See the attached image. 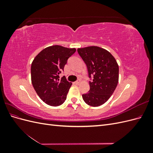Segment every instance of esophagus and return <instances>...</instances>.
Returning <instances> with one entry per match:
<instances>
[{"mask_svg":"<svg viewBox=\"0 0 153 153\" xmlns=\"http://www.w3.org/2000/svg\"><path fill=\"white\" fill-rule=\"evenodd\" d=\"M80 83V79H78L76 82H75V84L76 85H78Z\"/></svg>","mask_w":153,"mask_h":153,"instance_id":"34e87169","label":"esophagus"}]
</instances>
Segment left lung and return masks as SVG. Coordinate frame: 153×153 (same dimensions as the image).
<instances>
[{
	"mask_svg": "<svg viewBox=\"0 0 153 153\" xmlns=\"http://www.w3.org/2000/svg\"><path fill=\"white\" fill-rule=\"evenodd\" d=\"M77 52L86 64L91 80L90 89L82 94L83 100L92 106L103 105L114 93L118 84L117 61L107 50L98 47L78 48Z\"/></svg>",
	"mask_w": 153,
	"mask_h": 153,
	"instance_id": "1",
	"label": "left lung"
}]
</instances>
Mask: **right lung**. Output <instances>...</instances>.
Wrapping results in <instances>:
<instances>
[{
    "label": "right lung",
    "mask_w": 153,
    "mask_h": 153,
    "mask_svg": "<svg viewBox=\"0 0 153 153\" xmlns=\"http://www.w3.org/2000/svg\"><path fill=\"white\" fill-rule=\"evenodd\" d=\"M76 52L54 45L45 48L34 58L31 65V80L36 93L47 105L57 106L66 100L72 84L61 78L59 74L64 71L68 59Z\"/></svg>",
    "instance_id": "1"
}]
</instances>
